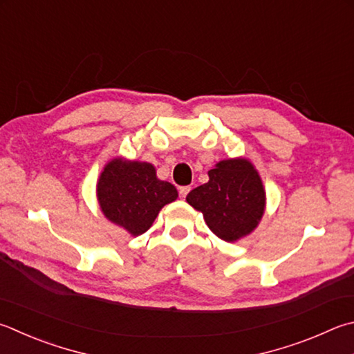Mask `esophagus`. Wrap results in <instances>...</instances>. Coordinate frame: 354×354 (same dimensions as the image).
I'll return each instance as SVG.
<instances>
[{"label":"esophagus","mask_w":354,"mask_h":354,"mask_svg":"<svg viewBox=\"0 0 354 354\" xmlns=\"http://www.w3.org/2000/svg\"><path fill=\"white\" fill-rule=\"evenodd\" d=\"M189 192H190V187H189V185H183V187H179V196H181V198H185V196H187Z\"/></svg>","instance_id":"obj_1"}]
</instances>
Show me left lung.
Wrapping results in <instances>:
<instances>
[{
  "instance_id": "8db88e82",
  "label": "left lung",
  "mask_w": 354,
  "mask_h": 354,
  "mask_svg": "<svg viewBox=\"0 0 354 354\" xmlns=\"http://www.w3.org/2000/svg\"><path fill=\"white\" fill-rule=\"evenodd\" d=\"M187 203L203 212L204 221L218 239L236 241L259 226L266 192L255 167L244 158L220 160L209 170V183L194 189Z\"/></svg>"
}]
</instances>
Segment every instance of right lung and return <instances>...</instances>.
<instances>
[{
	"label": "right lung",
	"mask_w": 354,
	"mask_h": 354,
	"mask_svg": "<svg viewBox=\"0 0 354 354\" xmlns=\"http://www.w3.org/2000/svg\"><path fill=\"white\" fill-rule=\"evenodd\" d=\"M176 198L175 185L160 181L155 167L140 160L114 158L104 167L97 181L104 215L133 236L147 232L159 210Z\"/></svg>",
	"instance_id": "obj_1"
}]
</instances>
